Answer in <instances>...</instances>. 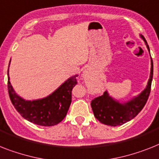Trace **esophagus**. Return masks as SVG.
I'll use <instances>...</instances> for the list:
<instances>
[{"label":"esophagus","instance_id":"esophagus-1","mask_svg":"<svg viewBox=\"0 0 159 159\" xmlns=\"http://www.w3.org/2000/svg\"><path fill=\"white\" fill-rule=\"evenodd\" d=\"M90 69L89 68H86V70L84 71V73H83V77H88L89 75H90Z\"/></svg>","mask_w":159,"mask_h":159}]
</instances>
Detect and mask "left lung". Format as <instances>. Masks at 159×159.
<instances>
[{
  "label": "left lung",
  "instance_id": "8db88e82",
  "mask_svg": "<svg viewBox=\"0 0 159 159\" xmlns=\"http://www.w3.org/2000/svg\"><path fill=\"white\" fill-rule=\"evenodd\" d=\"M140 37L144 40L147 49L149 51V47L146 40L141 35ZM153 72V60L151 58L150 76L146 87L140 95L135 96L129 101L120 103L119 101L111 97L108 91H104L101 96L95 98L94 100H91V105L95 117L103 124L111 126H121L131 121L142 110L148 100L149 95L150 94Z\"/></svg>",
  "mask_w": 159,
  "mask_h": 159
}]
</instances>
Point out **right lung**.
Segmentation results:
<instances>
[{"label":"right lung","instance_id":"add662e5","mask_svg":"<svg viewBox=\"0 0 159 159\" xmlns=\"http://www.w3.org/2000/svg\"><path fill=\"white\" fill-rule=\"evenodd\" d=\"M77 75H74L69 77L46 97L25 100L17 95L13 89L8 69V91L10 100L20 115L29 122L39 126H55L61 122L68 113L72 102V90L77 83Z\"/></svg>","mask_w":159,"mask_h":159}]
</instances>
